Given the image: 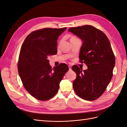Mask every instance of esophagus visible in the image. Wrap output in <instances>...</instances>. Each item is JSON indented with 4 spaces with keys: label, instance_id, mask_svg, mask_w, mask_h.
Instances as JSON below:
<instances>
[{
    "label": "esophagus",
    "instance_id": "esophagus-1",
    "mask_svg": "<svg viewBox=\"0 0 127 127\" xmlns=\"http://www.w3.org/2000/svg\"><path fill=\"white\" fill-rule=\"evenodd\" d=\"M68 67H69V69L71 70V65H69Z\"/></svg>",
    "mask_w": 127,
    "mask_h": 127
}]
</instances>
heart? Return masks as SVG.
I'll list each match as a JSON object with an SVG mask.
<instances>
[{
  "instance_id": "1",
  "label": "heart",
  "mask_w": 127,
  "mask_h": 127,
  "mask_svg": "<svg viewBox=\"0 0 127 127\" xmlns=\"http://www.w3.org/2000/svg\"><path fill=\"white\" fill-rule=\"evenodd\" d=\"M75 37V36H72L71 38H72V37Z\"/></svg>"
}]
</instances>
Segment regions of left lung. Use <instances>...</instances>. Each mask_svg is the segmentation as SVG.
I'll return each mask as SVG.
<instances>
[{
    "label": "left lung",
    "instance_id": "obj_1",
    "mask_svg": "<svg viewBox=\"0 0 127 127\" xmlns=\"http://www.w3.org/2000/svg\"><path fill=\"white\" fill-rule=\"evenodd\" d=\"M81 39L79 61L88 67L82 71L77 66L71 68L77 75L73 82L76 94L87 101H94L103 94L113 76L116 62L110 42L102 31L85 25L68 30Z\"/></svg>",
    "mask_w": 127,
    "mask_h": 127
}]
</instances>
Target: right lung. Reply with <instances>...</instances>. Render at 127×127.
Masks as SVG:
<instances>
[{
	"label": "right lung",
	"mask_w": 127,
	"mask_h": 127,
	"mask_svg": "<svg viewBox=\"0 0 127 127\" xmlns=\"http://www.w3.org/2000/svg\"><path fill=\"white\" fill-rule=\"evenodd\" d=\"M66 29L34 31L27 36L22 45L17 64L18 74L25 90L39 100L47 101L54 96L69 70L65 64L52 68L48 59L57 54L58 38Z\"/></svg>",
	"instance_id": "add662e5"
}]
</instances>
